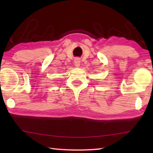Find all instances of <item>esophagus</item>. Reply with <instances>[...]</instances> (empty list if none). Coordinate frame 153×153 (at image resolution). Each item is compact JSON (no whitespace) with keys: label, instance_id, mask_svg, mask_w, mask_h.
<instances>
[{"label":"esophagus","instance_id":"esophagus-1","mask_svg":"<svg viewBox=\"0 0 153 153\" xmlns=\"http://www.w3.org/2000/svg\"><path fill=\"white\" fill-rule=\"evenodd\" d=\"M74 64H75V65H76V67H79V65H80V60H79V59L76 58V59H75Z\"/></svg>","mask_w":153,"mask_h":153}]
</instances>
